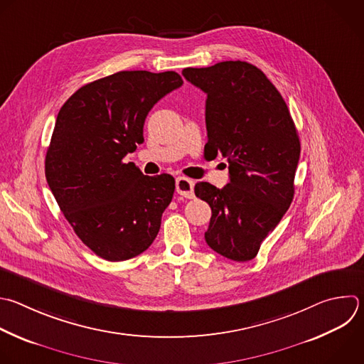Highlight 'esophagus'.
Returning <instances> with one entry per match:
<instances>
[{"label": "esophagus", "mask_w": 364, "mask_h": 364, "mask_svg": "<svg viewBox=\"0 0 364 364\" xmlns=\"http://www.w3.org/2000/svg\"><path fill=\"white\" fill-rule=\"evenodd\" d=\"M176 191L186 197V198H193L194 197V183L190 178L186 177H178L176 180Z\"/></svg>", "instance_id": "obj_1"}]
</instances>
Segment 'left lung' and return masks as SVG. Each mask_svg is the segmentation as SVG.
Wrapping results in <instances>:
<instances>
[{
	"label": "left lung",
	"mask_w": 364,
	"mask_h": 364,
	"mask_svg": "<svg viewBox=\"0 0 364 364\" xmlns=\"http://www.w3.org/2000/svg\"><path fill=\"white\" fill-rule=\"evenodd\" d=\"M183 75L207 94L204 156L228 161L230 183L221 190L204 181L194 187L211 207L204 238L215 253L249 262L293 201L296 126L282 94L253 64L223 61Z\"/></svg>",
	"instance_id": "8db88e82"
}]
</instances>
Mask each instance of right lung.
Instances as JSON below:
<instances>
[{"label": "right lung", "mask_w": 364, "mask_h": 364, "mask_svg": "<svg viewBox=\"0 0 364 364\" xmlns=\"http://www.w3.org/2000/svg\"><path fill=\"white\" fill-rule=\"evenodd\" d=\"M181 84L174 71H119L78 88L57 115L46 178L75 234L104 260L133 259L159 234L176 181L123 160L144 141L154 104Z\"/></svg>", "instance_id": "obj_1"}]
</instances>
